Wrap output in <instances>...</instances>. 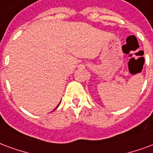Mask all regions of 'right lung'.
I'll list each match as a JSON object with an SVG mask.
<instances>
[{"label":"right lung","instance_id":"add662e5","mask_svg":"<svg viewBox=\"0 0 153 153\" xmlns=\"http://www.w3.org/2000/svg\"><path fill=\"white\" fill-rule=\"evenodd\" d=\"M59 104H60V103H59ZM59 105L57 106V107H56V108H58V107H59ZM56 108H55V109H56Z\"/></svg>","mask_w":153,"mask_h":153}]
</instances>
